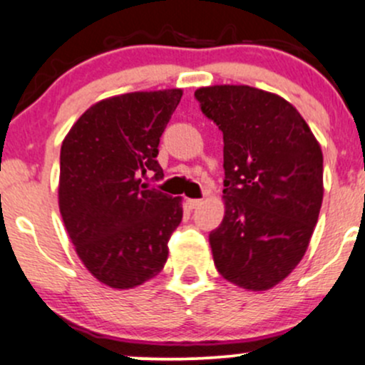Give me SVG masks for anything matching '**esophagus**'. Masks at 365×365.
Here are the masks:
<instances>
[{
    "mask_svg": "<svg viewBox=\"0 0 365 365\" xmlns=\"http://www.w3.org/2000/svg\"><path fill=\"white\" fill-rule=\"evenodd\" d=\"M187 204H189L190 210H195V207L201 206L202 201H201V199H189V201H187Z\"/></svg>",
    "mask_w": 365,
    "mask_h": 365,
    "instance_id": "esophagus-1",
    "label": "esophagus"
}]
</instances>
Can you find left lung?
<instances>
[{"mask_svg": "<svg viewBox=\"0 0 365 365\" xmlns=\"http://www.w3.org/2000/svg\"><path fill=\"white\" fill-rule=\"evenodd\" d=\"M223 133L225 216L210 234L228 282L267 291L302 262L322 206V150L287 100L244 85L199 88Z\"/></svg>", "mask_w": 365, "mask_h": 365, "instance_id": "obj_1", "label": "left lung"}]
</instances>
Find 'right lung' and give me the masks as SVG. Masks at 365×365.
Here are the masks:
<instances>
[{
    "label": "right lung",
    "mask_w": 365,
    "mask_h": 365,
    "mask_svg": "<svg viewBox=\"0 0 365 365\" xmlns=\"http://www.w3.org/2000/svg\"><path fill=\"white\" fill-rule=\"evenodd\" d=\"M182 90L135 91L91 106L60 149L58 207L95 279L130 289L159 274L183 216L182 199L152 189L161 180L159 138Z\"/></svg>",
    "instance_id": "obj_1"
}]
</instances>
